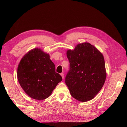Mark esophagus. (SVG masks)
Returning a JSON list of instances; mask_svg holds the SVG:
<instances>
[{
  "label": "esophagus",
  "instance_id": "esophagus-1",
  "mask_svg": "<svg viewBox=\"0 0 127 127\" xmlns=\"http://www.w3.org/2000/svg\"><path fill=\"white\" fill-rule=\"evenodd\" d=\"M60 75L61 76V77H62L63 79H64V74H63V73H61V74H60Z\"/></svg>",
  "mask_w": 127,
  "mask_h": 127
}]
</instances>
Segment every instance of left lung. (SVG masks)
Here are the masks:
<instances>
[{
    "label": "left lung",
    "mask_w": 127,
    "mask_h": 127,
    "mask_svg": "<svg viewBox=\"0 0 127 127\" xmlns=\"http://www.w3.org/2000/svg\"><path fill=\"white\" fill-rule=\"evenodd\" d=\"M67 57L70 68L65 83L71 95L84 102L93 99L105 83L106 73L102 53L89 43L77 45L74 50H68Z\"/></svg>",
    "instance_id": "obj_1"
}]
</instances>
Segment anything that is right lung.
I'll list each match as a JSON object with an SVG mask.
<instances>
[{"mask_svg": "<svg viewBox=\"0 0 127 127\" xmlns=\"http://www.w3.org/2000/svg\"><path fill=\"white\" fill-rule=\"evenodd\" d=\"M21 86L31 98L42 100L51 95L62 77L56 72L50 56L42 50H31L22 58L17 68Z\"/></svg>", "mask_w": 127, "mask_h": 127, "instance_id": "obj_1", "label": "right lung"}]
</instances>
